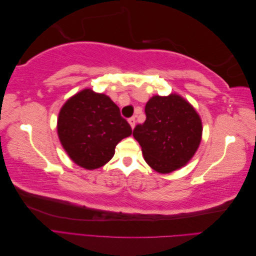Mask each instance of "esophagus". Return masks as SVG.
Returning a JSON list of instances; mask_svg holds the SVG:
<instances>
[{"instance_id":"obj_1","label":"esophagus","mask_w":256,"mask_h":256,"mask_svg":"<svg viewBox=\"0 0 256 256\" xmlns=\"http://www.w3.org/2000/svg\"><path fill=\"white\" fill-rule=\"evenodd\" d=\"M128 122L130 124V126H131V128H134V126H136V118L134 116H132V118H130L129 120H128Z\"/></svg>"}]
</instances>
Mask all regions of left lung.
I'll list each match as a JSON object with an SVG mask.
<instances>
[{
    "label": "left lung",
    "mask_w": 256,
    "mask_h": 256,
    "mask_svg": "<svg viewBox=\"0 0 256 256\" xmlns=\"http://www.w3.org/2000/svg\"><path fill=\"white\" fill-rule=\"evenodd\" d=\"M146 120L134 129L145 161L159 173L187 164L202 138V120L187 100L176 94L154 96L145 106Z\"/></svg>",
    "instance_id": "1"
}]
</instances>
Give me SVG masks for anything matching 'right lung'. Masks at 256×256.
<instances>
[{"instance_id":"obj_1","label":"right lung","mask_w":256,"mask_h":256,"mask_svg":"<svg viewBox=\"0 0 256 256\" xmlns=\"http://www.w3.org/2000/svg\"><path fill=\"white\" fill-rule=\"evenodd\" d=\"M132 134L110 97L90 88L69 98L58 118V134L68 156L84 168L104 166L115 147Z\"/></svg>"}]
</instances>
